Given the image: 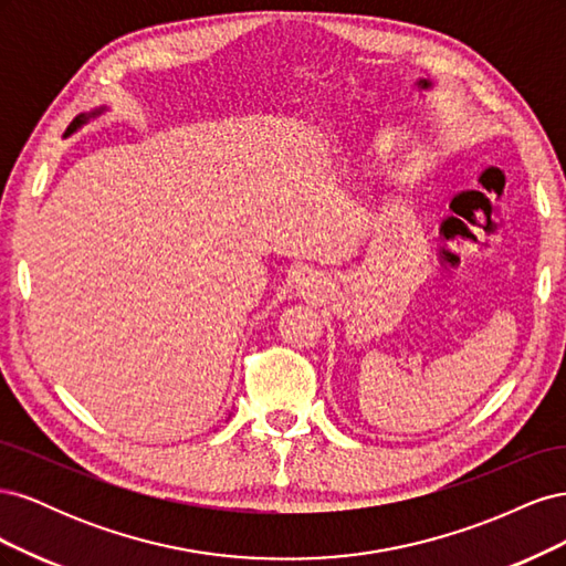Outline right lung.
I'll list each match as a JSON object with an SVG mask.
<instances>
[{"instance_id": "obj_1", "label": "right lung", "mask_w": 566, "mask_h": 566, "mask_svg": "<svg viewBox=\"0 0 566 566\" xmlns=\"http://www.w3.org/2000/svg\"><path fill=\"white\" fill-rule=\"evenodd\" d=\"M101 111H104V108H98V111H94L92 115H80V117H75V119H73V125H71V127H67V132H65V134H73V132H75V129H77L80 125H84V123H87V119H90V117L98 115Z\"/></svg>"}]
</instances>
